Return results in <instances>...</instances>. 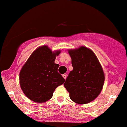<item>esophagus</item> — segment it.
I'll return each mask as SVG.
<instances>
[{"mask_svg":"<svg viewBox=\"0 0 127 127\" xmlns=\"http://www.w3.org/2000/svg\"><path fill=\"white\" fill-rule=\"evenodd\" d=\"M63 77L64 79H66L67 76H66V74H64V75H63Z\"/></svg>","mask_w":127,"mask_h":127,"instance_id":"obj_1","label":"esophagus"}]
</instances>
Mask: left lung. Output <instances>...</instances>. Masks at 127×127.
I'll list each match as a JSON object with an SVG mask.
<instances>
[{"label": "left lung", "mask_w": 127, "mask_h": 127, "mask_svg": "<svg viewBox=\"0 0 127 127\" xmlns=\"http://www.w3.org/2000/svg\"><path fill=\"white\" fill-rule=\"evenodd\" d=\"M73 70L64 84L71 100L85 104L96 98L105 80L102 67L95 53L86 47L68 50Z\"/></svg>", "instance_id": "1"}]
</instances>
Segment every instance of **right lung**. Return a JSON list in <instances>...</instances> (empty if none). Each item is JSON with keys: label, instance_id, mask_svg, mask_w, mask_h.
<instances>
[{"label": "right lung", "instance_id": "obj_1", "mask_svg": "<svg viewBox=\"0 0 127 127\" xmlns=\"http://www.w3.org/2000/svg\"><path fill=\"white\" fill-rule=\"evenodd\" d=\"M60 50L52 52L47 45L33 52L20 72V85L25 95L32 101L43 103L50 100L57 87L65 80L57 71L54 63Z\"/></svg>", "mask_w": 127, "mask_h": 127}]
</instances>
